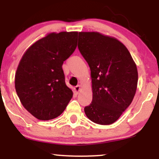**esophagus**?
Listing matches in <instances>:
<instances>
[{
  "mask_svg": "<svg viewBox=\"0 0 159 159\" xmlns=\"http://www.w3.org/2000/svg\"><path fill=\"white\" fill-rule=\"evenodd\" d=\"M80 90H81V85H80V84H78V85H77L75 88V92H76V93H77V94L80 93Z\"/></svg>",
  "mask_w": 159,
  "mask_h": 159,
  "instance_id": "esophagus-1",
  "label": "esophagus"
}]
</instances>
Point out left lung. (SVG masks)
<instances>
[{
	"label": "left lung",
	"instance_id": "1",
	"mask_svg": "<svg viewBox=\"0 0 159 159\" xmlns=\"http://www.w3.org/2000/svg\"><path fill=\"white\" fill-rule=\"evenodd\" d=\"M78 48L90 66L93 101L84 107L94 123H114L131 104L138 86L135 63L123 43L97 32H79Z\"/></svg>",
	"mask_w": 159,
	"mask_h": 159
}]
</instances>
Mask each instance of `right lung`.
Segmentation results:
<instances>
[{
  "label": "right lung",
  "instance_id": "add662e5",
  "mask_svg": "<svg viewBox=\"0 0 159 159\" xmlns=\"http://www.w3.org/2000/svg\"><path fill=\"white\" fill-rule=\"evenodd\" d=\"M77 32H52L36 41L19 61L15 88L24 107L40 120L59 116L73 96L63 63L77 48Z\"/></svg>",
  "mask_w": 159,
  "mask_h": 159
}]
</instances>
